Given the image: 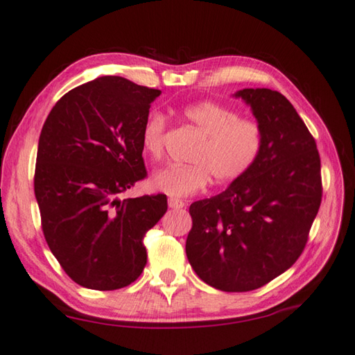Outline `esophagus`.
<instances>
[{
	"mask_svg": "<svg viewBox=\"0 0 355 355\" xmlns=\"http://www.w3.org/2000/svg\"><path fill=\"white\" fill-rule=\"evenodd\" d=\"M167 203H169L171 209H175V211L184 208V202H183V200H180V198H169V202H167Z\"/></svg>",
	"mask_w": 355,
	"mask_h": 355,
	"instance_id": "34e87169",
	"label": "esophagus"
}]
</instances>
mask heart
<instances>
[{
    "label": "heart",
    "instance_id": "1",
    "mask_svg": "<svg viewBox=\"0 0 355 355\" xmlns=\"http://www.w3.org/2000/svg\"><path fill=\"white\" fill-rule=\"evenodd\" d=\"M182 118L198 132L200 141L189 166H167L152 177L155 191L171 197H189L203 191L212 180L228 184L245 175L261 155L263 132L256 121L243 119L230 107L211 101L182 108ZM166 119L161 113L147 116L141 128V147L146 155H163Z\"/></svg>",
    "mask_w": 355,
    "mask_h": 355
}]
</instances>
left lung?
Segmentation results:
<instances>
[{
  "mask_svg": "<svg viewBox=\"0 0 355 355\" xmlns=\"http://www.w3.org/2000/svg\"><path fill=\"white\" fill-rule=\"evenodd\" d=\"M263 132L253 167L218 196L189 208L186 256L198 278L223 292H248L284 273L306 247L321 203L315 139L286 96L243 88Z\"/></svg>",
  "mask_w": 355,
  "mask_h": 355,
  "instance_id": "left-lung-1",
  "label": "left lung"
}]
</instances>
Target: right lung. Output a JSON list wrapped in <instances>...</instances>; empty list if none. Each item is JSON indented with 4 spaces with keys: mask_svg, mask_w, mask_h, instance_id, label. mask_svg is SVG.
Instances as JSON below:
<instances>
[{
    "mask_svg": "<svg viewBox=\"0 0 355 355\" xmlns=\"http://www.w3.org/2000/svg\"><path fill=\"white\" fill-rule=\"evenodd\" d=\"M159 94L119 76L98 77L68 92L44 121L34 177L43 234L82 287L122 288L146 267L144 234L167 198L119 196L147 175L141 128Z\"/></svg>",
    "mask_w": 355,
    "mask_h": 355,
    "instance_id": "obj_1",
    "label": "right lung"
}]
</instances>
